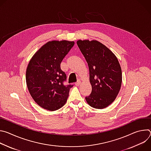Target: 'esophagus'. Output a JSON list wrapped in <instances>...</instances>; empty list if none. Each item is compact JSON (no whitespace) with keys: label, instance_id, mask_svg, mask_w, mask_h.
Returning a JSON list of instances; mask_svg holds the SVG:
<instances>
[{"label":"esophagus","instance_id":"1","mask_svg":"<svg viewBox=\"0 0 151 151\" xmlns=\"http://www.w3.org/2000/svg\"><path fill=\"white\" fill-rule=\"evenodd\" d=\"M80 84H81V82H80L79 81H78L77 82H76V83H75V85H76V86H79Z\"/></svg>","mask_w":151,"mask_h":151}]
</instances>
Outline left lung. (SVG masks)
Listing matches in <instances>:
<instances>
[{"mask_svg": "<svg viewBox=\"0 0 151 151\" xmlns=\"http://www.w3.org/2000/svg\"><path fill=\"white\" fill-rule=\"evenodd\" d=\"M76 43L89 68L92 91L85 100L94 108H105L115 100L121 88L119 61L108 48L97 40H79Z\"/></svg>", "mask_w": 151, "mask_h": 151, "instance_id": "1", "label": "left lung"}]
</instances>
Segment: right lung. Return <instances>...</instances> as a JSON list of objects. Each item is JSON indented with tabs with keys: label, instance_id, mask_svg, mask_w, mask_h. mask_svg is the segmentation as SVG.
<instances>
[{
	"label": "right lung",
	"instance_id": "obj_1",
	"mask_svg": "<svg viewBox=\"0 0 151 151\" xmlns=\"http://www.w3.org/2000/svg\"><path fill=\"white\" fill-rule=\"evenodd\" d=\"M75 42L52 40L43 45L32 57L26 70V83L35 101L50 111L60 109L67 101L73 85H64L67 76L60 64Z\"/></svg>",
	"mask_w": 151,
	"mask_h": 151
}]
</instances>
